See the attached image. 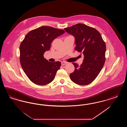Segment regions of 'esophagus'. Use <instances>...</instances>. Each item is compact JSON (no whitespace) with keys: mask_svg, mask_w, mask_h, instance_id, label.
I'll use <instances>...</instances> for the list:
<instances>
[{"mask_svg":"<svg viewBox=\"0 0 127 127\" xmlns=\"http://www.w3.org/2000/svg\"><path fill=\"white\" fill-rule=\"evenodd\" d=\"M66 64H67V63L66 62H64V61H63V62H61V65H62V66H63V65H66Z\"/></svg>","mask_w":127,"mask_h":127,"instance_id":"esophagus-1","label":"esophagus"}]
</instances>
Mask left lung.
<instances>
[{
	"label": "left lung",
	"instance_id": "1",
	"mask_svg": "<svg viewBox=\"0 0 127 127\" xmlns=\"http://www.w3.org/2000/svg\"><path fill=\"white\" fill-rule=\"evenodd\" d=\"M75 38V50L82 52L84 59L80 66L72 63L75 70L69 75L73 82L87 85L93 81L104 65L106 46L100 33L95 28L79 23L64 29Z\"/></svg>",
	"mask_w": 127,
	"mask_h": 127
}]
</instances>
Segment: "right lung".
I'll list each match as a JSON object with an SVG mask.
<instances>
[{"instance_id":"right-lung-1","label":"right lung","mask_w":127,"mask_h":127,"mask_svg":"<svg viewBox=\"0 0 127 127\" xmlns=\"http://www.w3.org/2000/svg\"><path fill=\"white\" fill-rule=\"evenodd\" d=\"M65 32L63 30L42 26L30 31L21 43L20 63L25 73L34 84L46 85L54 79L61 62H49L43 55L50 49L55 38Z\"/></svg>"}]
</instances>
